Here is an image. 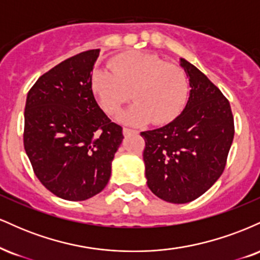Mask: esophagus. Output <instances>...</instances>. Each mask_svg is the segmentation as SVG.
Returning <instances> with one entry per match:
<instances>
[{
  "label": "esophagus",
  "mask_w": 260,
  "mask_h": 260,
  "mask_svg": "<svg viewBox=\"0 0 260 260\" xmlns=\"http://www.w3.org/2000/svg\"><path fill=\"white\" fill-rule=\"evenodd\" d=\"M122 132H123V136H132V134H136L137 133V131H134V129H131V128H123V131H122Z\"/></svg>",
  "instance_id": "obj_1"
}]
</instances>
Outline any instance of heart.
<instances>
[{"instance_id": "b5f03b06", "label": "heart", "mask_w": 260, "mask_h": 260, "mask_svg": "<svg viewBox=\"0 0 260 260\" xmlns=\"http://www.w3.org/2000/svg\"><path fill=\"white\" fill-rule=\"evenodd\" d=\"M91 89L109 115H113L131 98L136 100L121 113L120 120L139 126L165 124L183 111L189 95V83L178 66L166 63L147 52L123 53L111 67H99L91 76Z\"/></svg>"}]
</instances>
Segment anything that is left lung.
Masks as SVG:
<instances>
[{
  "label": "left lung",
  "instance_id": "obj_1",
  "mask_svg": "<svg viewBox=\"0 0 260 260\" xmlns=\"http://www.w3.org/2000/svg\"><path fill=\"white\" fill-rule=\"evenodd\" d=\"M189 98L166 126L142 132L148 187L162 201L184 204L204 194L221 176L234 140L231 106L196 66L180 58Z\"/></svg>",
  "mask_w": 260,
  "mask_h": 260
}]
</instances>
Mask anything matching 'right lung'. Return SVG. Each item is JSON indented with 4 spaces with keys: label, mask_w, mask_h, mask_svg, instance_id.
Wrapping results in <instances>:
<instances>
[{
    "label": "right lung",
    "mask_w": 260,
    "mask_h": 260,
    "mask_svg": "<svg viewBox=\"0 0 260 260\" xmlns=\"http://www.w3.org/2000/svg\"><path fill=\"white\" fill-rule=\"evenodd\" d=\"M100 50L64 59L37 80L26 96L24 149L50 192L66 201L100 193L111 176L122 127L95 100L91 72Z\"/></svg>",
    "instance_id": "1"
}]
</instances>
